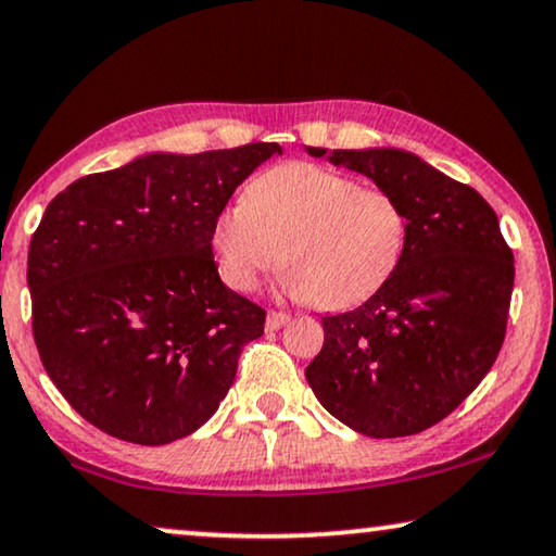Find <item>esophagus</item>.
Segmentation results:
<instances>
[{
    "label": "esophagus",
    "mask_w": 556,
    "mask_h": 556,
    "mask_svg": "<svg viewBox=\"0 0 556 556\" xmlns=\"http://www.w3.org/2000/svg\"><path fill=\"white\" fill-rule=\"evenodd\" d=\"M288 320H291V316H288L286 311H270L268 318H265V326H268L270 331H278V328L286 326Z\"/></svg>",
    "instance_id": "1"
}]
</instances>
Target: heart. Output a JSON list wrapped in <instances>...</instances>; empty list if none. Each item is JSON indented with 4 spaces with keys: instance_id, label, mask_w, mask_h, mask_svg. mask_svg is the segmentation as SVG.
<instances>
[{
    "instance_id": "1",
    "label": "heart",
    "mask_w": 556,
    "mask_h": 556,
    "mask_svg": "<svg viewBox=\"0 0 556 556\" xmlns=\"http://www.w3.org/2000/svg\"><path fill=\"white\" fill-rule=\"evenodd\" d=\"M406 236V213L389 190L331 167L283 163L223 207L213 251L236 291H253L283 261L288 293L336 311L366 301L393 276Z\"/></svg>"
}]
</instances>
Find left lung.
<instances>
[{
	"label": "left lung",
	"instance_id": "1",
	"mask_svg": "<svg viewBox=\"0 0 556 556\" xmlns=\"http://www.w3.org/2000/svg\"><path fill=\"white\" fill-rule=\"evenodd\" d=\"M331 163L389 190L408 236L399 268L364 305L324 318V349L305 378L353 431L414 437L452 414L494 366L509 318L511 248L477 190L412 152L333 150Z\"/></svg>",
	"mask_w": 556,
	"mask_h": 556
}]
</instances>
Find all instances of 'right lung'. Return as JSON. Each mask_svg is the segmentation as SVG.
<instances>
[{
	"label": "right lung",
	"mask_w": 556,
	"mask_h": 556,
	"mask_svg": "<svg viewBox=\"0 0 556 556\" xmlns=\"http://www.w3.org/2000/svg\"><path fill=\"white\" fill-rule=\"evenodd\" d=\"M278 142L144 155L67 185L29 243L31 333L75 412L130 444L215 414L265 311L223 283L213 223Z\"/></svg>",
	"instance_id": "obj_1"
}]
</instances>
